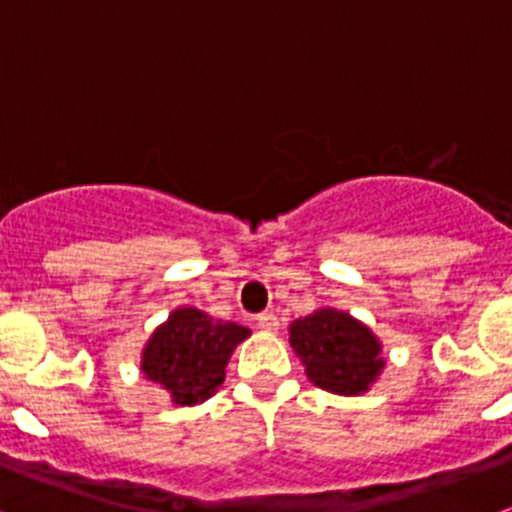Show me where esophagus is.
Instances as JSON below:
<instances>
[{
    "label": "esophagus",
    "mask_w": 512,
    "mask_h": 512,
    "mask_svg": "<svg viewBox=\"0 0 512 512\" xmlns=\"http://www.w3.org/2000/svg\"><path fill=\"white\" fill-rule=\"evenodd\" d=\"M256 325H259L261 330H277L279 318L274 312H261V315H256Z\"/></svg>",
    "instance_id": "esophagus-1"
}]
</instances>
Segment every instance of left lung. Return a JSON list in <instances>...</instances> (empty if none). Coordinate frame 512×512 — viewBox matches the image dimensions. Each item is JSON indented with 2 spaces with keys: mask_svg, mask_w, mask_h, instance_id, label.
Returning <instances> with one entry per match:
<instances>
[{
  "mask_svg": "<svg viewBox=\"0 0 512 512\" xmlns=\"http://www.w3.org/2000/svg\"><path fill=\"white\" fill-rule=\"evenodd\" d=\"M289 343L310 382L333 395H361L384 369L379 338L336 307H320L295 320L289 325Z\"/></svg>",
  "mask_w": 512,
  "mask_h": 512,
  "instance_id": "left-lung-1",
  "label": "left lung"
}]
</instances>
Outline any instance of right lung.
Wrapping results in <instances>:
<instances>
[{"instance_id": "1", "label": "right lung", "mask_w": 512, "mask_h": 512, "mask_svg": "<svg viewBox=\"0 0 512 512\" xmlns=\"http://www.w3.org/2000/svg\"><path fill=\"white\" fill-rule=\"evenodd\" d=\"M251 336L238 323L210 318L197 307H179L148 338L140 372L169 390L176 405L205 402L225 382L233 348Z\"/></svg>"}]
</instances>
